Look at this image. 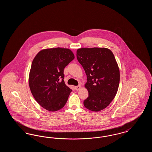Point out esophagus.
<instances>
[{
	"label": "esophagus",
	"instance_id": "1",
	"mask_svg": "<svg viewBox=\"0 0 152 152\" xmlns=\"http://www.w3.org/2000/svg\"><path fill=\"white\" fill-rule=\"evenodd\" d=\"M75 90H76V91H79V89H80V88H81V86H76V87H75Z\"/></svg>",
	"mask_w": 152,
	"mask_h": 152
}]
</instances>
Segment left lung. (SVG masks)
<instances>
[{"mask_svg":"<svg viewBox=\"0 0 152 152\" xmlns=\"http://www.w3.org/2000/svg\"><path fill=\"white\" fill-rule=\"evenodd\" d=\"M78 61L87 75L85 87L89 96L86 108L99 112L114 99L120 83V71L112 52L106 48H81L77 50Z\"/></svg>","mask_w":152,"mask_h":152,"instance_id":"1","label":"left lung"}]
</instances>
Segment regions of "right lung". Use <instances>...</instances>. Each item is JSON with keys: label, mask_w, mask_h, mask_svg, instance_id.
I'll use <instances>...</instances> for the list:
<instances>
[{"label": "right lung", "mask_w": 152, "mask_h": 152, "mask_svg": "<svg viewBox=\"0 0 152 152\" xmlns=\"http://www.w3.org/2000/svg\"><path fill=\"white\" fill-rule=\"evenodd\" d=\"M74 58L69 49L59 47L43 50L34 58L29 88L37 103L46 110L55 112L64 107L72 90L65 85L64 69Z\"/></svg>", "instance_id": "1"}]
</instances>
